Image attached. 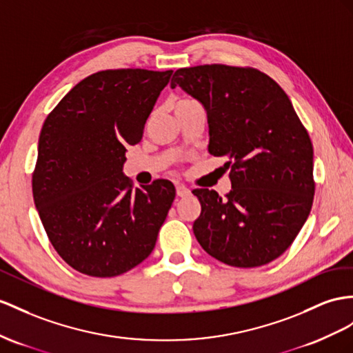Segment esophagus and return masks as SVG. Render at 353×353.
Returning <instances> with one entry per match:
<instances>
[{"label":"esophagus","instance_id":"obj_1","mask_svg":"<svg viewBox=\"0 0 353 353\" xmlns=\"http://www.w3.org/2000/svg\"><path fill=\"white\" fill-rule=\"evenodd\" d=\"M176 194H177V196H186L191 194V189L186 188L185 185L179 183V185H176Z\"/></svg>","mask_w":353,"mask_h":353}]
</instances>
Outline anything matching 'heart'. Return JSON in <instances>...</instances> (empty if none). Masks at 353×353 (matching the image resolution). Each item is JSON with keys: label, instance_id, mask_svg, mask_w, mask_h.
I'll return each mask as SVG.
<instances>
[{"label": "heart", "instance_id": "obj_1", "mask_svg": "<svg viewBox=\"0 0 353 353\" xmlns=\"http://www.w3.org/2000/svg\"><path fill=\"white\" fill-rule=\"evenodd\" d=\"M188 101H191V99H179L176 104H183V103H188Z\"/></svg>", "mask_w": 353, "mask_h": 353}]
</instances>
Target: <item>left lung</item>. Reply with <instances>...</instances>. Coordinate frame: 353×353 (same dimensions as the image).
I'll list each match as a JSON object with an SVG mask.
<instances>
[{
	"label": "left lung",
	"instance_id": "8db88e82",
	"mask_svg": "<svg viewBox=\"0 0 353 353\" xmlns=\"http://www.w3.org/2000/svg\"><path fill=\"white\" fill-rule=\"evenodd\" d=\"M180 86L200 101L209 121V152L228 157L232 189L219 196L194 189L201 214L194 234L221 263L252 268L279 258L309 218L313 146L291 99L252 67L205 64L179 68Z\"/></svg>",
	"mask_w": 353,
	"mask_h": 353
}]
</instances>
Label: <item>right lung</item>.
I'll return each mask as SVG.
<instances>
[{"label": "right lung", "mask_w": 353, "mask_h": 353, "mask_svg": "<svg viewBox=\"0 0 353 353\" xmlns=\"http://www.w3.org/2000/svg\"><path fill=\"white\" fill-rule=\"evenodd\" d=\"M173 70H104L79 82L43 123L32 196L58 255L79 273L114 277L143 263L176 196L158 179L132 188L126 146L144 123Z\"/></svg>", "instance_id": "obj_1"}]
</instances>
